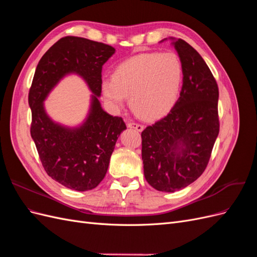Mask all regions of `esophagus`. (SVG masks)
Listing matches in <instances>:
<instances>
[{
	"label": "esophagus",
	"mask_w": 257,
	"mask_h": 257,
	"mask_svg": "<svg viewBox=\"0 0 257 257\" xmlns=\"http://www.w3.org/2000/svg\"><path fill=\"white\" fill-rule=\"evenodd\" d=\"M127 127L130 128H134L138 132H143L144 131V125H142V124H137V123H134V122H128L127 124Z\"/></svg>",
	"instance_id": "esophagus-1"
}]
</instances>
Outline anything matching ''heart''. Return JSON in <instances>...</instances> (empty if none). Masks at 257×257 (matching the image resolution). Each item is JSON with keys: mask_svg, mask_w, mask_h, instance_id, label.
I'll return each mask as SVG.
<instances>
[{"mask_svg": "<svg viewBox=\"0 0 257 257\" xmlns=\"http://www.w3.org/2000/svg\"><path fill=\"white\" fill-rule=\"evenodd\" d=\"M183 81L181 60L174 52H146L123 61L112 79L102 82L106 100L119 107L130 97L133 112L145 121L164 118L176 105Z\"/></svg>", "mask_w": 257, "mask_h": 257, "instance_id": "1", "label": "heart"}]
</instances>
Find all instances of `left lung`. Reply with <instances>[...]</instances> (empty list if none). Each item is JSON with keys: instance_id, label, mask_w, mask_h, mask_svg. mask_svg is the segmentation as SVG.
Wrapping results in <instances>:
<instances>
[{"instance_id": "obj_1", "label": "left lung", "mask_w": 257, "mask_h": 257, "mask_svg": "<svg viewBox=\"0 0 257 257\" xmlns=\"http://www.w3.org/2000/svg\"><path fill=\"white\" fill-rule=\"evenodd\" d=\"M169 40L182 63V89L165 118L143 131L142 158L148 183L158 191L173 193L204 173L220 123L219 89L211 71L191 45L180 38Z\"/></svg>"}]
</instances>
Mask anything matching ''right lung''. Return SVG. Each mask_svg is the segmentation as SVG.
Segmentation results:
<instances>
[{"label": "right lung", "instance_id": "add662e5", "mask_svg": "<svg viewBox=\"0 0 257 257\" xmlns=\"http://www.w3.org/2000/svg\"><path fill=\"white\" fill-rule=\"evenodd\" d=\"M114 51L109 45L66 36L51 46L36 66L29 92L31 136L46 173L67 189L96 188L107 173L116 141L126 130L122 118L107 113L98 100L102 68ZM72 73L81 76L92 92L87 116L73 128L54 122L43 105L54 87Z\"/></svg>", "mask_w": 257, "mask_h": 257}]
</instances>
